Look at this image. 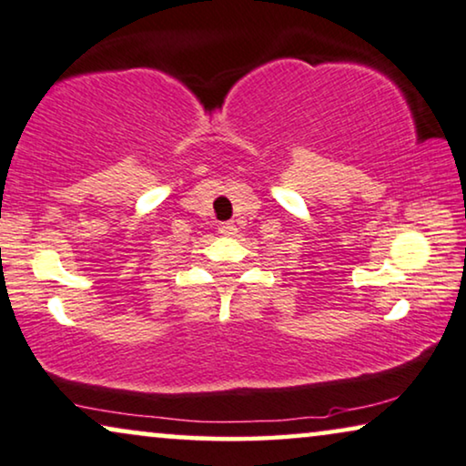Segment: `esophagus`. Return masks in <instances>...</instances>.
<instances>
[{
	"instance_id": "1",
	"label": "esophagus",
	"mask_w": 466,
	"mask_h": 466,
	"mask_svg": "<svg viewBox=\"0 0 466 466\" xmlns=\"http://www.w3.org/2000/svg\"><path fill=\"white\" fill-rule=\"evenodd\" d=\"M237 226H234V223H221L219 226V234L221 237H234V234H237Z\"/></svg>"
}]
</instances>
